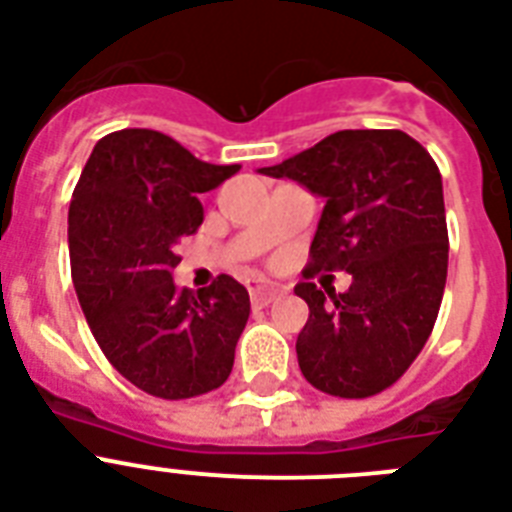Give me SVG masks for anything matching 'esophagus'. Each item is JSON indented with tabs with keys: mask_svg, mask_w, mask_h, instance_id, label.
Returning <instances> with one entry per match:
<instances>
[{
	"mask_svg": "<svg viewBox=\"0 0 512 512\" xmlns=\"http://www.w3.org/2000/svg\"><path fill=\"white\" fill-rule=\"evenodd\" d=\"M279 295H281L279 287L260 284V287H252V292H249V300H252V305H255V308H265V305L273 303V300H276Z\"/></svg>",
	"mask_w": 512,
	"mask_h": 512,
	"instance_id": "34e87169",
	"label": "esophagus"
}]
</instances>
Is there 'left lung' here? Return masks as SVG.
<instances>
[{
    "instance_id": "obj_1",
    "label": "left lung",
    "mask_w": 512,
    "mask_h": 512,
    "mask_svg": "<svg viewBox=\"0 0 512 512\" xmlns=\"http://www.w3.org/2000/svg\"><path fill=\"white\" fill-rule=\"evenodd\" d=\"M260 175L324 199L313 273L345 271L348 292L300 281L311 316L297 335L300 372L329 396L390 388L425 348L446 287L449 233L433 156L401 130H340Z\"/></svg>"
}]
</instances>
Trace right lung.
<instances>
[{"label":"right lung","mask_w":512,"mask_h":512,"mask_svg":"<svg viewBox=\"0 0 512 512\" xmlns=\"http://www.w3.org/2000/svg\"><path fill=\"white\" fill-rule=\"evenodd\" d=\"M170 135L119 130L100 138L68 207L71 279L92 335L116 372L148 396L180 401L220 388L249 319V295L220 273L177 289V244L204 220L199 193L236 175Z\"/></svg>","instance_id":"add662e5"}]
</instances>
